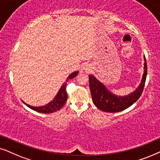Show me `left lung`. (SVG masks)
I'll list each match as a JSON object with an SVG mask.
<instances>
[{"label": "left lung", "mask_w": 160, "mask_h": 160, "mask_svg": "<svg viewBox=\"0 0 160 160\" xmlns=\"http://www.w3.org/2000/svg\"><path fill=\"white\" fill-rule=\"evenodd\" d=\"M144 63V73L142 82L135 92L127 97H116L108 91L104 85H102L94 77L89 75V86L96 107L102 111L108 112H120L127 109L133 105L141 96L146 82L147 76V63L146 58Z\"/></svg>", "instance_id": "left-lung-1"}]
</instances>
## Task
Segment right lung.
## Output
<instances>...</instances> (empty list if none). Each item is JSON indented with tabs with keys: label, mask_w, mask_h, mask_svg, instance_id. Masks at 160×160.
<instances>
[{
	"label": "right lung",
	"mask_w": 160,
	"mask_h": 160,
	"mask_svg": "<svg viewBox=\"0 0 160 160\" xmlns=\"http://www.w3.org/2000/svg\"><path fill=\"white\" fill-rule=\"evenodd\" d=\"M78 74V72H73V73L70 74L68 77L67 80H70V79L74 78L77 74ZM66 87H67V83L63 84V86H61L60 91H58V94L56 95V97L54 98V99L52 102H50L48 105L42 106V107H32L27 104H25L28 107L31 108V109L35 110V111L42 112V113H51V112H55L57 110H59L63 105H65L66 102L67 100V90H66Z\"/></svg>",
	"instance_id": "obj_1"
}]
</instances>
